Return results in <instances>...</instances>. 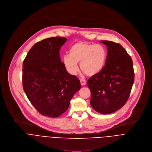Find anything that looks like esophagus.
Segmentation results:
<instances>
[{
	"mask_svg": "<svg viewBox=\"0 0 152 152\" xmlns=\"http://www.w3.org/2000/svg\"><path fill=\"white\" fill-rule=\"evenodd\" d=\"M80 83L82 86H85L86 84V81L83 79H80Z\"/></svg>",
	"mask_w": 152,
	"mask_h": 152,
	"instance_id": "esophagus-1",
	"label": "esophagus"
}]
</instances>
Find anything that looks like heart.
<instances>
[{
	"mask_svg": "<svg viewBox=\"0 0 152 152\" xmlns=\"http://www.w3.org/2000/svg\"><path fill=\"white\" fill-rule=\"evenodd\" d=\"M69 53L63 56V63L71 75L76 74L77 63H80L81 71L88 76H94L102 71L107 57V49L103 45L85 42L74 44Z\"/></svg>",
	"mask_w": 152,
	"mask_h": 152,
	"instance_id": "1",
	"label": "heart"
}]
</instances>
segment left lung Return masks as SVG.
I'll return each mask as SVG.
<instances>
[{
	"label": "left lung",
	"instance_id": "8db88e82",
	"mask_svg": "<svg viewBox=\"0 0 152 152\" xmlns=\"http://www.w3.org/2000/svg\"><path fill=\"white\" fill-rule=\"evenodd\" d=\"M107 47L106 63L102 71L91 77V105L101 114H110L121 108L130 96L134 80L131 56L123 47L110 41H100Z\"/></svg>",
	"mask_w": 152,
	"mask_h": 152
}]
</instances>
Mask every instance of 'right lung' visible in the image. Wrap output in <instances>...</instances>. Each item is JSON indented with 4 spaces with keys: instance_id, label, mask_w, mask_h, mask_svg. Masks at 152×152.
<instances>
[{
    "instance_id": "obj_1",
    "label": "right lung",
    "mask_w": 152,
    "mask_h": 152,
    "mask_svg": "<svg viewBox=\"0 0 152 152\" xmlns=\"http://www.w3.org/2000/svg\"><path fill=\"white\" fill-rule=\"evenodd\" d=\"M67 41L60 37L34 44L22 64V85L32 105L42 115L56 118L69 108L79 89L78 78L68 73L60 50Z\"/></svg>"
}]
</instances>
